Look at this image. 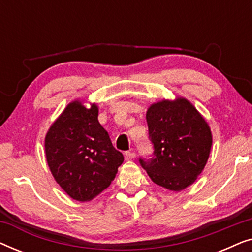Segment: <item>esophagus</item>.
I'll return each mask as SVG.
<instances>
[{"instance_id": "obj_1", "label": "esophagus", "mask_w": 252, "mask_h": 252, "mask_svg": "<svg viewBox=\"0 0 252 252\" xmlns=\"http://www.w3.org/2000/svg\"><path fill=\"white\" fill-rule=\"evenodd\" d=\"M135 157V153L134 151H126L125 153V159L126 160H130Z\"/></svg>"}]
</instances>
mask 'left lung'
I'll return each instance as SVG.
<instances>
[{
  "label": "left lung",
  "mask_w": 252,
  "mask_h": 252,
  "mask_svg": "<svg viewBox=\"0 0 252 252\" xmlns=\"http://www.w3.org/2000/svg\"><path fill=\"white\" fill-rule=\"evenodd\" d=\"M149 140L154 147L149 159L140 164L158 186L180 191L202 173L212 146L204 118L185 98L155 103L147 111Z\"/></svg>",
  "instance_id": "left-lung-1"
}]
</instances>
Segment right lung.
<instances>
[{"label":"right lung","mask_w":252,"mask_h":252,"mask_svg":"<svg viewBox=\"0 0 252 252\" xmlns=\"http://www.w3.org/2000/svg\"><path fill=\"white\" fill-rule=\"evenodd\" d=\"M98 109L70 103L48 130V165L57 184L75 201H91L111 185L124 156L98 123Z\"/></svg>","instance_id":"1"}]
</instances>
